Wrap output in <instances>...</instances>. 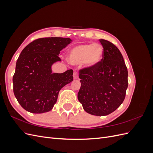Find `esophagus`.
<instances>
[{
  "mask_svg": "<svg viewBox=\"0 0 153 153\" xmlns=\"http://www.w3.org/2000/svg\"><path fill=\"white\" fill-rule=\"evenodd\" d=\"M73 78L74 79H77L78 78V73L76 71H75L73 73Z\"/></svg>",
  "mask_w": 153,
  "mask_h": 153,
  "instance_id": "34e87169",
  "label": "esophagus"
}]
</instances>
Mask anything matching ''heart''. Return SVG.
<instances>
[{
	"instance_id": "1",
	"label": "heart",
	"mask_w": 153,
	"mask_h": 153,
	"mask_svg": "<svg viewBox=\"0 0 153 153\" xmlns=\"http://www.w3.org/2000/svg\"><path fill=\"white\" fill-rule=\"evenodd\" d=\"M103 54V48L100 44L81 45L70 50L68 58L73 64L84 62L87 66H94L100 62Z\"/></svg>"
}]
</instances>
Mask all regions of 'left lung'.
Here are the masks:
<instances>
[{
	"mask_svg": "<svg viewBox=\"0 0 153 153\" xmlns=\"http://www.w3.org/2000/svg\"><path fill=\"white\" fill-rule=\"evenodd\" d=\"M103 58L94 66L79 70L81 87L78 101L86 112L107 115L122 104L128 85V69L117 47L109 41L100 39Z\"/></svg>",
	"mask_w": 153,
	"mask_h": 153,
	"instance_id": "obj_1",
	"label": "left lung"
}]
</instances>
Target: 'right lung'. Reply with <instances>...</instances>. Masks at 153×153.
I'll return each instance as SVG.
<instances>
[{"instance_id": "right-lung-1", "label": "right lung", "mask_w": 153, "mask_h": 153, "mask_svg": "<svg viewBox=\"0 0 153 153\" xmlns=\"http://www.w3.org/2000/svg\"><path fill=\"white\" fill-rule=\"evenodd\" d=\"M64 38L37 39L22 51L13 77V92L25 110L42 114L52 110L59 91L73 80V71L52 73V64L61 61L60 51L70 43Z\"/></svg>"}]
</instances>
